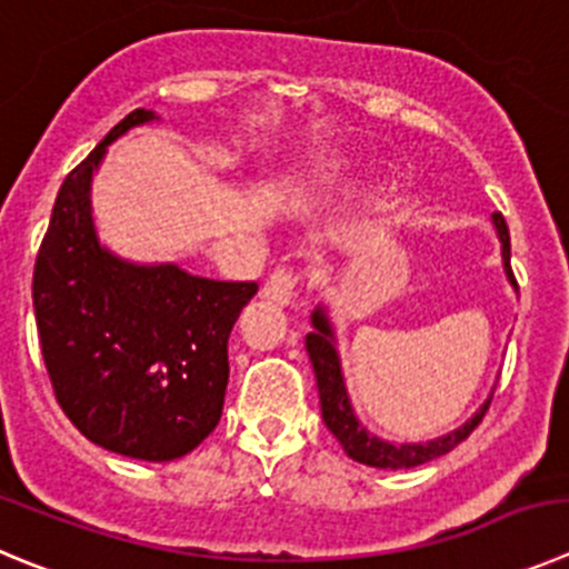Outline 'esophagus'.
Returning a JSON list of instances; mask_svg holds the SVG:
<instances>
[{
	"mask_svg": "<svg viewBox=\"0 0 569 569\" xmlns=\"http://www.w3.org/2000/svg\"><path fill=\"white\" fill-rule=\"evenodd\" d=\"M295 289H297L295 269H274V272L269 274L267 283H263V297L278 302V306H289L291 297H295Z\"/></svg>",
	"mask_w": 569,
	"mask_h": 569,
	"instance_id": "34e87169",
	"label": "esophagus"
}]
</instances>
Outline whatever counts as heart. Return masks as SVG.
Returning <instances> with one entry per match:
<instances>
[{"instance_id":"heart-1","label":"heart","mask_w":569,"mask_h":569,"mask_svg":"<svg viewBox=\"0 0 569 569\" xmlns=\"http://www.w3.org/2000/svg\"><path fill=\"white\" fill-rule=\"evenodd\" d=\"M337 179H339L337 164H328V168H320V171L315 173V184H320V188H326V184H333Z\"/></svg>"}]
</instances>
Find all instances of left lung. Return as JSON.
Returning a JSON list of instances; mask_svg holds the SVG:
<instances>
[{"mask_svg":"<svg viewBox=\"0 0 569 569\" xmlns=\"http://www.w3.org/2000/svg\"><path fill=\"white\" fill-rule=\"evenodd\" d=\"M493 230L502 243V267H506L508 280L517 289V278L511 272V236H508V224L502 219V212H493L491 216ZM311 326L315 331L306 337V350H309L311 368L317 376V390H320V405H322V421L331 429L333 438L342 443V449L348 452V458H353L357 463L373 466V469H412V466L429 463V460L440 458V455L452 452L455 446L463 443L471 432H475L477 423L486 416L488 405H491V396L482 401L480 410L463 423V427L452 429V432L440 435V438L427 440V443H392V440H381L376 435H370L368 429L359 423L357 412L350 407L348 387H345L342 365H339L337 353V337H333V326L328 320L326 306H317L311 311Z\"/></svg>","mask_w":569,"mask_h":569,"instance_id":"obj_1","label":"left lung"}]
</instances>
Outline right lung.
Wrapping results in <instances>:
<instances>
[{"label": "right lung", "instance_id": "1", "mask_svg": "<svg viewBox=\"0 0 569 569\" xmlns=\"http://www.w3.org/2000/svg\"><path fill=\"white\" fill-rule=\"evenodd\" d=\"M159 120L134 109L63 179L33 272V309L52 390L83 438L164 463L216 429L227 339L258 283H227L177 263H134L100 243L92 177L106 148Z\"/></svg>", "mask_w": 569, "mask_h": 569}]
</instances>
